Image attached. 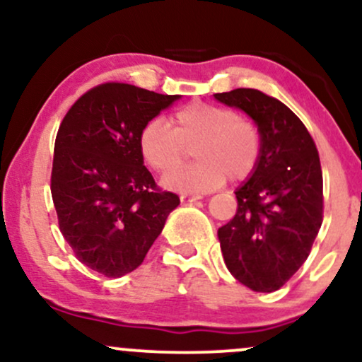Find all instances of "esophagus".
Here are the masks:
<instances>
[{
    "label": "esophagus",
    "mask_w": 362,
    "mask_h": 362,
    "mask_svg": "<svg viewBox=\"0 0 362 362\" xmlns=\"http://www.w3.org/2000/svg\"><path fill=\"white\" fill-rule=\"evenodd\" d=\"M204 195L202 194H182L180 195V201L185 202V204H189V202H194V201H199V199H202Z\"/></svg>",
    "instance_id": "34e87169"
}]
</instances>
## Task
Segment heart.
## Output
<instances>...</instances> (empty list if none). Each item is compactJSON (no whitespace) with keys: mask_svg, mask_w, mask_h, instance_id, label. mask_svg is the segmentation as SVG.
Segmentation results:
<instances>
[{"mask_svg":"<svg viewBox=\"0 0 362 362\" xmlns=\"http://www.w3.org/2000/svg\"><path fill=\"white\" fill-rule=\"evenodd\" d=\"M151 119L139 132L143 160L156 172H167L183 159L194 144L197 164L170 170L163 177L168 189L199 194L218 189L226 182L250 177L262 153L260 132L252 120L235 110L213 103L195 102L178 109L170 120Z\"/></svg>","mask_w":362,"mask_h":362,"instance_id":"1","label":"heart"}]
</instances>
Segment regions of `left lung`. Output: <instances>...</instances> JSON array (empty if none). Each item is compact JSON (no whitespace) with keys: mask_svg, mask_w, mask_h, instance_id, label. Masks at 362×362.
I'll list each match as a JSON object with an SVG mask.
<instances>
[{"mask_svg":"<svg viewBox=\"0 0 362 362\" xmlns=\"http://www.w3.org/2000/svg\"><path fill=\"white\" fill-rule=\"evenodd\" d=\"M253 119L257 168L236 189V214L218 230L228 271L257 293H272L305 264L323 221V177L308 129L289 107L259 90L214 93Z\"/></svg>","mask_w":362,"mask_h":362,"instance_id":"1","label":"left lung"}]
</instances>
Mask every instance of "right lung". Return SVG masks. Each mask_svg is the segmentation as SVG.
I'll use <instances>...</instances> for the list:
<instances>
[{
    "instance_id": "right-lung-1",
    "label": "right lung",
    "mask_w": 362,
    "mask_h": 362,
    "mask_svg": "<svg viewBox=\"0 0 362 362\" xmlns=\"http://www.w3.org/2000/svg\"><path fill=\"white\" fill-rule=\"evenodd\" d=\"M127 83H103L81 95L54 144L51 192L59 230L76 259L105 277L143 264L180 204L161 190L139 151L146 122L178 100Z\"/></svg>"
}]
</instances>
